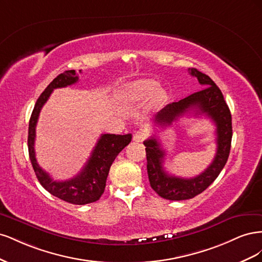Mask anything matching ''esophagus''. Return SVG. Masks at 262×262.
<instances>
[{"instance_id":"34e87169","label":"esophagus","mask_w":262,"mask_h":262,"mask_svg":"<svg viewBox=\"0 0 262 262\" xmlns=\"http://www.w3.org/2000/svg\"><path fill=\"white\" fill-rule=\"evenodd\" d=\"M146 138V133L143 130H139L136 132V134L133 136V141L136 142H143L144 139Z\"/></svg>"}]
</instances>
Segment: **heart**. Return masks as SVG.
Returning <instances> with one entry per match:
<instances>
[{"label": "heart", "instance_id": "1", "mask_svg": "<svg viewBox=\"0 0 262 262\" xmlns=\"http://www.w3.org/2000/svg\"><path fill=\"white\" fill-rule=\"evenodd\" d=\"M158 90L160 84L153 80H138L125 86L124 95L131 101H145L153 97L154 104H160L164 99V93Z\"/></svg>", "mask_w": 262, "mask_h": 262}]
</instances>
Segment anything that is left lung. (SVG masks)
Masks as SVG:
<instances>
[{"label": "left lung", "instance_id": "1", "mask_svg": "<svg viewBox=\"0 0 262 262\" xmlns=\"http://www.w3.org/2000/svg\"><path fill=\"white\" fill-rule=\"evenodd\" d=\"M189 73L204 86L200 92L164 107L155 116L154 121L162 126L170 125L179 117L194 110V115H205L216 125V154L209 167L193 178L170 176L164 170L165 150L154 137L144 141L149 185L154 191L166 200L180 201L194 198L207 189L217 178L227 162L232 143V115L223 94L211 78L196 69Z\"/></svg>", "mask_w": 262, "mask_h": 262}]
</instances>
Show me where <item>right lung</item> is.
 <instances>
[{
  "mask_svg": "<svg viewBox=\"0 0 262 262\" xmlns=\"http://www.w3.org/2000/svg\"><path fill=\"white\" fill-rule=\"evenodd\" d=\"M77 81L78 76L74 70L66 71V72L55 77L39 96L29 120L28 152L36 176L47 191L66 202L83 205L97 201L104 193L110 166L113 165L117 155L130 143L132 134L129 133L124 134V136H121V134H117V136L116 134H101L96 146L93 149L90 160L87 161L80 173L64 181L53 180L49 173L46 172L38 165L36 160L34 147L36 125L41 108L50 97L53 90L75 84Z\"/></svg>",
  "mask_w": 262,
  "mask_h": 262,
  "instance_id": "add662e5",
  "label": "right lung"
}]
</instances>
